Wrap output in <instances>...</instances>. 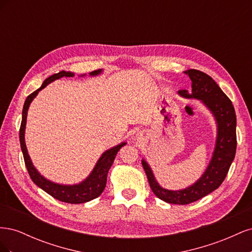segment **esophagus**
Masks as SVG:
<instances>
[{"mask_svg":"<svg viewBox=\"0 0 252 252\" xmlns=\"http://www.w3.org/2000/svg\"><path fill=\"white\" fill-rule=\"evenodd\" d=\"M138 135H139V136H138V140H143V139H144L142 133H140V134H138Z\"/></svg>","mask_w":252,"mask_h":252,"instance_id":"obj_1","label":"esophagus"}]
</instances>
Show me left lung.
Masks as SVG:
<instances>
[{
	"instance_id": "obj_1",
	"label": "left lung",
	"mask_w": 252,
	"mask_h": 252,
	"mask_svg": "<svg viewBox=\"0 0 252 252\" xmlns=\"http://www.w3.org/2000/svg\"><path fill=\"white\" fill-rule=\"evenodd\" d=\"M191 80V93L180 90L185 98H195L202 102L212 113L217 123L215 150L207 168L192 185L180 190H169L159 186L149 164L142 159L149 185L154 193L169 204L186 205L202 199L222 184L229 170L236 150V117L233 105L211 77L200 70L188 69L184 72Z\"/></svg>"
}]
</instances>
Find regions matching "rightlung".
Returning a JSON list of instances; mask_svg holds the SVG:
<instances>
[{"mask_svg":"<svg viewBox=\"0 0 252 252\" xmlns=\"http://www.w3.org/2000/svg\"><path fill=\"white\" fill-rule=\"evenodd\" d=\"M102 69L94 70L90 72V77H94V75H98L102 73ZM86 74H81L80 77H84ZM69 78L74 77V73L70 71H60L59 73L52 74L51 77L47 78L42 84V86L36 89L32 94H29L26 98L24 103V107H23L22 112V123L20 128V143H21V149L23 152V157H24V161L26 168L28 170V173L30 178L33 181L36 186H39L41 189H43L45 192H47L51 196L55 197V199L64 202V203H70V204H82L86 203L91 200L95 199V197L100 196L101 193L104 191L106 187V182H107V174L110 169V167L116 158L118 151L126 145V142L121 143L117 146H114L108 150H106L104 154L101 156V158L97 159V162L94 166V168L91 171V173L88 177L82 181L79 184H73V185H63V184H58V183L51 182L44 178L43 175L37 171V169L33 166L32 158H30L28 155V150L26 147L25 143V128H26V121H27V112L29 109V106L33 101V98L39 94L43 88L46 87L48 84L51 82L56 81L61 78Z\"/></svg>","mask_w":252,"mask_h":252,"instance_id":"right-lung-1","label":"right lung"}]
</instances>
